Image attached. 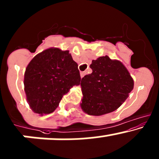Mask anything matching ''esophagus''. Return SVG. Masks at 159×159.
<instances>
[{"instance_id":"34e87169","label":"esophagus","mask_w":159,"mask_h":159,"mask_svg":"<svg viewBox=\"0 0 159 159\" xmlns=\"http://www.w3.org/2000/svg\"><path fill=\"white\" fill-rule=\"evenodd\" d=\"M85 75H86V72H85V71H81V72L80 73V75H81V78H83V77H84Z\"/></svg>"}]
</instances>
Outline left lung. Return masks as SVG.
I'll return each instance as SVG.
<instances>
[{"label": "left lung", "instance_id": "obj_1", "mask_svg": "<svg viewBox=\"0 0 159 159\" xmlns=\"http://www.w3.org/2000/svg\"><path fill=\"white\" fill-rule=\"evenodd\" d=\"M90 68L92 73L81 79V109L92 116L118 109L134 87L127 68L119 60L110 59L107 56L93 60Z\"/></svg>", "mask_w": 159, "mask_h": 159}]
</instances>
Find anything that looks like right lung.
I'll list each match as a JSON object with an SVG mask.
<instances>
[{
    "label": "right lung",
    "instance_id": "right-lung-1",
    "mask_svg": "<svg viewBox=\"0 0 159 159\" xmlns=\"http://www.w3.org/2000/svg\"><path fill=\"white\" fill-rule=\"evenodd\" d=\"M80 82L78 64L69 51L53 47L37 54L30 61L23 81L30 107L41 116L52 113L63 95Z\"/></svg>",
    "mask_w": 159,
    "mask_h": 159
}]
</instances>
